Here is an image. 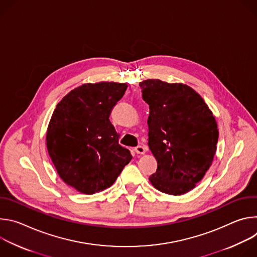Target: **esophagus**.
I'll return each mask as SVG.
<instances>
[{"mask_svg": "<svg viewBox=\"0 0 257 257\" xmlns=\"http://www.w3.org/2000/svg\"><path fill=\"white\" fill-rule=\"evenodd\" d=\"M134 151H135V153L138 154V155H144V154H145V149L143 148V146H141V145L136 146V148L134 149Z\"/></svg>", "mask_w": 257, "mask_h": 257, "instance_id": "obj_1", "label": "esophagus"}]
</instances>
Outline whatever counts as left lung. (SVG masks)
Returning a JSON list of instances; mask_svg holds the SVG:
<instances>
[{
	"instance_id": "1",
	"label": "left lung",
	"mask_w": 257,
	"mask_h": 257,
	"mask_svg": "<svg viewBox=\"0 0 257 257\" xmlns=\"http://www.w3.org/2000/svg\"><path fill=\"white\" fill-rule=\"evenodd\" d=\"M139 86L150 105L149 146L158 162L150 181L161 192L185 194L211 166L218 139L215 119L186 84L148 79Z\"/></svg>"
}]
</instances>
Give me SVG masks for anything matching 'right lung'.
Here are the masks:
<instances>
[{"mask_svg":"<svg viewBox=\"0 0 257 257\" xmlns=\"http://www.w3.org/2000/svg\"><path fill=\"white\" fill-rule=\"evenodd\" d=\"M126 83L83 84L57 104L47 132V148L61 179L84 194L102 191L129 164V150L109 121Z\"/></svg>","mask_w":257,"mask_h":257,"instance_id":"add662e5","label":"right lung"}]
</instances>
